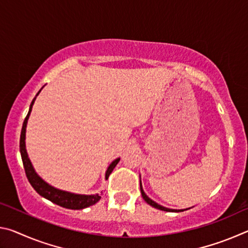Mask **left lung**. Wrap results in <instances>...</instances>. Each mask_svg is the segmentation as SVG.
Listing matches in <instances>:
<instances>
[{
  "mask_svg": "<svg viewBox=\"0 0 248 248\" xmlns=\"http://www.w3.org/2000/svg\"><path fill=\"white\" fill-rule=\"evenodd\" d=\"M140 189H141V194H142V197H143V199H144V200L146 201V202H148L150 205H152V207L156 208V209H159V210H162V211H167V212H176V211H177V210L167 209V208H165V207H162V205H159L158 203L154 202V201H153L152 199H150L149 197L145 195V192H144V190H143V188H142V184H141V182H140ZM178 211H183V210H178ZM178 211H177V212H178Z\"/></svg>",
  "mask_w": 248,
  "mask_h": 248,
  "instance_id": "obj_1",
  "label": "left lung"
}]
</instances>
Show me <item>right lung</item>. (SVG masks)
I'll return each mask as SVG.
<instances>
[{"label":"right lung","mask_w":248,"mask_h":248,"mask_svg":"<svg viewBox=\"0 0 248 248\" xmlns=\"http://www.w3.org/2000/svg\"><path fill=\"white\" fill-rule=\"evenodd\" d=\"M39 92L37 93V95L39 94ZM35 99H36V97L32 99L31 107H29L28 114L23 123V128H22V132H20V140H19L20 155H22L25 173H26L28 182L31 183L33 189L38 192L40 196H43L44 198L50 200L53 203L60 205V207H63L66 209H72V210H79V209H84V208L90 207V205L95 204L97 201H99L100 198H102V197H100L98 194L90 195V196L89 195H74V194H70V192H66V191L59 190V189H57V188H53L52 186H50V185H48L47 183H45L44 180L35 173V170H33L31 163L28 158L26 148H25V133H26V124H27L28 117L31 111V108H32V105H33V102H35ZM118 162H119V158H117L111 163L110 165H109L108 170L106 171V179H108L109 175L111 174L112 170H114L115 166L118 164Z\"/></svg>","instance_id":"right-lung-1"}]
</instances>
